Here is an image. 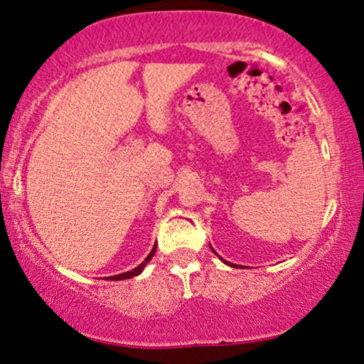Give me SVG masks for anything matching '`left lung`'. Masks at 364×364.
I'll use <instances>...</instances> for the list:
<instances>
[{"label": "left lung", "instance_id": "8db88e82", "mask_svg": "<svg viewBox=\"0 0 364 364\" xmlns=\"http://www.w3.org/2000/svg\"><path fill=\"white\" fill-rule=\"evenodd\" d=\"M212 250H213V249H212ZM213 252H215V250H213ZM215 254H217V252H215ZM223 262H225V260H223ZM225 263L230 264V267H236V264H232V263H230V262H225Z\"/></svg>", "mask_w": 364, "mask_h": 364}]
</instances>
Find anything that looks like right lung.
Here are the masks:
<instances>
[{
    "label": "right lung",
    "instance_id": "add662e5",
    "mask_svg": "<svg viewBox=\"0 0 364 364\" xmlns=\"http://www.w3.org/2000/svg\"><path fill=\"white\" fill-rule=\"evenodd\" d=\"M154 254H156V247H154L152 250H151V254L146 257V260L139 264V267H136L134 269H132V271H127V273H122V274H117V276H110L109 279H114V281H120V279H130V278H133V276H138L141 271L144 269V267L147 264V262L151 260V258L154 257Z\"/></svg>",
    "mask_w": 364,
    "mask_h": 364
}]
</instances>
